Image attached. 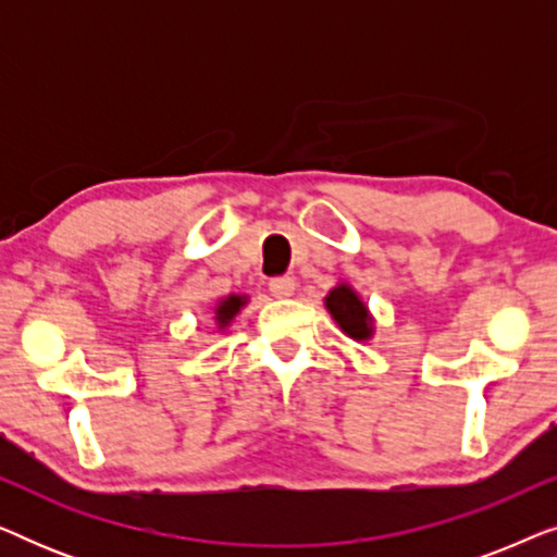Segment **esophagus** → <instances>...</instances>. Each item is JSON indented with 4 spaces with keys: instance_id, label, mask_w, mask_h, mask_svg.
Here are the masks:
<instances>
[{
    "instance_id": "esophagus-1",
    "label": "esophagus",
    "mask_w": 557,
    "mask_h": 557,
    "mask_svg": "<svg viewBox=\"0 0 557 557\" xmlns=\"http://www.w3.org/2000/svg\"><path fill=\"white\" fill-rule=\"evenodd\" d=\"M269 288H271V294L276 296V299H286V296L294 294L296 284H294L292 276H276V278L269 281Z\"/></svg>"
}]
</instances>
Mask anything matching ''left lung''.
<instances>
[{"instance_id":"8db88e82","label":"left lung","mask_w":557,"mask_h":557,"mask_svg":"<svg viewBox=\"0 0 557 557\" xmlns=\"http://www.w3.org/2000/svg\"><path fill=\"white\" fill-rule=\"evenodd\" d=\"M324 307L347 337H352L357 342H364L372 337V317L352 286L347 284L334 286L332 292L326 294Z\"/></svg>"}]
</instances>
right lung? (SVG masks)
<instances>
[{
  "instance_id": "right-lung-1",
  "label": "right lung",
  "mask_w": 557,
  "mask_h": 557,
  "mask_svg": "<svg viewBox=\"0 0 557 557\" xmlns=\"http://www.w3.org/2000/svg\"><path fill=\"white\" fill-rule=\"evenodd\" d=\"M246 301H248V296L231 294V296H225V299L218 304V307H215V322H218L220 330H225V326L233 322V317L238 314L243 307H246Z\"/></svg>"
}]
</instances>
